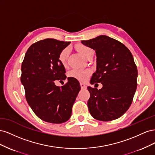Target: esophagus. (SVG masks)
I'll list each match as a JSON object with an SVG mask.
<instances>
[{
  "label": "esophagus",
  "instance_id": "34e87169",
  "mask_svg": "<svg viewBox=\"0 0 155 155\" xmlns=\"http://www.w3.org/2000/svg\"><path fill=\"white\" fill-rule=\"evenodd\" d=\"M80 86H81V89H85V88H87V86L85 85V84L83 83H80Z\"/></svg>",
  "mask_w": 155,
  "mask_h": 155
}]
</instances>
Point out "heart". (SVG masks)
<instances>
[{"label":"heart","mask_w":155,"mask_h":155,"mask_svg":"<svg viewBox=\"0 0 155 155\" xmlns=\"http://www.w3.org/2000/svg\"><path fill=\"white\" fill-rule=\"evenodd\" d=\"M77 49L83 57L85 58L86 55L88 54V52L92 50L85 45H79L77 46ZM70 54V48L68 47L64 48L60 51L59 54V62L64 64L66 63L68 59V55ZM91 74V71L90 70H82V69H73L69 72V76L75 78L79 81H84L89 77Z\"/></svg>","instance_id":"heart-1"}]
</instances>
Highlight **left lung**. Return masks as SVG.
Listing matches in <instances>:
<instances>
[{
	"label": "left lung",
	"mask_w": 155,
	"mask_h": 155,
	"mask_svg": "<svg viewBox=\"0 0 155 155\" xmlns=\"http://www.w3.org/2000/svg\"><path fill=\"white\" fill-rule=\"evenodd\" d=\"M81 43L95 51L96 70L91 84L101 83V89L88 86L87 105L91 116L100 121L120 118L132 104L137 87L138 70L130 50L118 41L100 35Z\"/></svg>",
	"instance_id": "obj_1"
}]
</instances>
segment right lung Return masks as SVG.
<instances>
[{"label": "right lung", "mask_w": 155, "mask_h": 155, "mask_svg": "<svg viewBox=\"0 0 155 155\" xmlns=\"http://www.w3.org/2000/svg\"><path fill=\"white\" fill-rule=\"evenodd\" d=\"M70 43L54 39L39 41L28 49L22 63L21 81L26 101L34 113L46 122L68 121L81 89L79 81L72 78H68V83L61 87L54 83L67 78L59 54Z\"/></svg>", "instance_id": "add662e5"}]
</instances>
